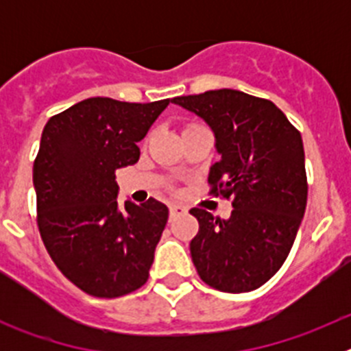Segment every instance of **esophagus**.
I'll list each match as a JSON object with an SVG mask.
<instances>
[{
  "mask_svg": "<svg viewBox=\"0 0 351 351\" xmlns=\"http://www.w3.org/2000/svg\"><path fill=\"white\" fill-rule=\"evenodd\" d=\"M170 210V219L172 218H178V216H181V214L186 213V209L182 206H178V204H172V206L169 207Z\"/></svg>",
  "mask_w": 351,
  "mask_h": 351,
  "instance_id": "esophagus-1",
  "label": "esophagus"
}]
</instances>
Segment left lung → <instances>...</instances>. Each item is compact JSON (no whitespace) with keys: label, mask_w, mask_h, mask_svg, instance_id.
I'll return each mask as SVG.
<instances>
[{"label":"left lung","mask_w":351,"mask_h":351,"mask_svg":"<svg viewBox=\"0 0 351 351\" xmlns=\"http://www.w3.org/2000/svg\"><path fill=\"white\" fill-rule=\"evenodd\" d=\"M202 117L221 160L210 167V193L232 198L230 218L191 209L198 234L191 260L204 283L228 293L256 290L280 271L308 202L299 130L271 100L235 89L178 96Z\"/></svg>","instance_id":"1"}]
</instances>
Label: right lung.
<instances>
[{
  "mask_svg": "<svg viewBox=\"0 0 351 351\" xmlns=\"http://www.w3.org/2000/svg\"><path fill=\"white\" fill-rule=\"evenodd\" d=\"M169 104L96 96L43 128L33 165L38 230L52 262L89 295L114 299L147 281L169 209L154 198L121 207L116 170L137 163V142Z\"/></svg>",
  "mask_w": 351,
  "mask_h": 351,
  "instance_id": "right-lung-1",
  "label": "right lung"
}]
</instances>
